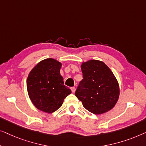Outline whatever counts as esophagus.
<instances>
[{
	"label": "esophagus",
	"mask_w": 146,
	"mask_h": 146,
	"mask_svg": "<svg viewBox=\"0 0 146 146\" xmlns=\"http://www.w3.org/2000/svg\"><path fill=\"white\" fill-rule=\"evenodd\" d=\"M71 91H72V93H75V87H71Z\"/></svg>",
	"instance_id": "esophagus-1"
}]
</instances>
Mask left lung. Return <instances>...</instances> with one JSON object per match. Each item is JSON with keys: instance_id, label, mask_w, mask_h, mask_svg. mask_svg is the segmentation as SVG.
I'll list each match as a JSON object with an SVG mask.
<instances>
[{"instance_id": "1", "label": "left lung", "mask_w": 146, "mask_h": 146, "mask_svg": "<svg viewBox=\"0 0 146 146\" xmlns=\"http://www.w3.org/2000/svg\"><path fill=\"white\" fill-rule=\"evenodd\" d=\"M83 79L75 96L87 110L94 114L109 111L118 101L120 89L113 73L102 61L90 60L83 63Z\"/></svg>"}]
</instances>
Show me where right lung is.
Listing matches in <instances>:
<instances>
[{"instance_id": "1", "label": "right lung", "mask_w": 146, "mask_h": 146, "mask_svg": "<svg viewBox=\"0 0 146 146\" xmlns=\"http://www.w3.org/2000/svg\"><path fill=\"white\" fill-rule=\"evenodd\" d=\"M61 63L49 58L38 63L27 79L28 95L34 105L43 112L52 113L62 105L71 91L64 85L60 75Z\"/></svg>"}]
</instances>
